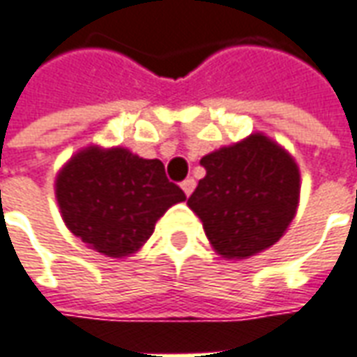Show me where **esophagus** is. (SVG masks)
Listing matches in <instances>:
<instances>
[{
  "label": "esophagus",
  "instance_id": "esophagus-1",
  "mask_svg": "<svg viewBox=\"0 0 357 357\" xmlns=\"http://www.w3.org/2000/svg\"><path fill=\"white\" fill-rule=\"evenodd\" d=\"M181 189H183V193L189 197V195L193 193V189H195V179L187 178L185 181H181Z\"/></svg>",
  "mask_w": 357,
  "mask_h": 357
}]
</instances>
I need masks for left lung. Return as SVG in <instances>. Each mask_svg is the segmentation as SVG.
<instances>
[{"mask_svg":"<svg viewBox=\"0 0 357 357\" xmlns=\"http://www.w3.org/2000/svg\"><path fill=\"white\" fill-rule=\"evenodd\" d=\"M206 176L189 197L218 255L243 260L283 237L296 214L300 172L264 133L202 156Z\"/></svg>","mask_w":357,"mask_h":357,"instance_id":"1","label":"left lung"}]
</instances>
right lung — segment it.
Listing matches in <instances>:
<instances>
[{
  "instance_id": "1",
  "label": "right lung",
  "mask_w": 357,
  "mask_h": 357,
  "mask_svg": "<svg viewBox=\"0 0 357 357\" xmlns=\"http://www.w3.org/2000/svg\"><path fill=\"white\" fill-rule=\"evenodd\" d=\"M55 197L66 227L110 258L137 252L156 220L185 193L166 178L160 160L124 147H86L59 172Z\"/></svg>"
}]
</instances>
